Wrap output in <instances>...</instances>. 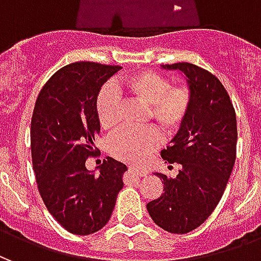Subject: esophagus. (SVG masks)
Returning <instances> with one entry per match:
<instances>
[{"label":"esophagus","instance_id":"1","mask_svg":"<svg viewBox=\"0 0 261 261\" xmlns=\"http://www.w3.org/2000/svg\"><path fill=\"white\" fill-rule=\"evenodd\" d=\"M128 170H130V172H131V173H133V175L140 176V177H142V176L147 175V170L138 169L137 166H128Z\"/></svg>","mask_w":261,"mask_h":261}]
</instances>
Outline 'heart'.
<instances>
[{"label":"heart","mask_w":261,"mask_h":261,"mask_svg":"<svg viewBox=\"0 0 261 261\" xmlns=\"http://www.w3.org/2000/svg\"><path fill=\"white\" fill-rule=\"evenodd\" d=\"M123 88L131 96L148 106L149 117L165 134H172L181 127L190 113L193 95L186 85L170 86L164 75L140 71L127 76ZM96 114L103 130H113L119 123L117 95L113 88H103L96 99ZM161 136L155 128L124 130L110 140L109 149L114 158L128 164H141L158 148Z\"/></svg>","instance_id":"b5f03b06"}]
</instances>
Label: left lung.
Listing matches in <instances>:
<instances>
[{"label": "left lung", "mask_w": 261, "mask_h": 261, "mask_svg": "<svg viewBox=\"0 0 261 261\" xmlns=\"http://www.w3.org/2000/svg\"><path fill=\"white\" fill-rule=\"evenodd\" d=\"M186 78L193 95L190 113L170 145L166 164H180L176 177L155 173L164 193L147 204L155 224L170 233H187L211 215L224 194L236 159V114L219 80L190 63L162 65Z\"/></svg>", "instance_id": "obj_1"}]
</instances>
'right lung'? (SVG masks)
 <instances>
[{"mask_svg":"<svg viewBox=\"0 0 261 261\" xmlns=\"http://www.w3.org/2000/svg\"><path fill=\"white\" fill-rule=\"evenodd\" d=\"M117 65L72 63L59 69L37 96L31 123V148L37 187L48 213L75 235L102 229L123 189L127 166L106 158L95 170L86 159L96 153L100 133L96 99Z\"/></svg>","mask_w":261,"mask_h":261,"instance_id":"obj_1","label":"right lung"}]
</instances>
